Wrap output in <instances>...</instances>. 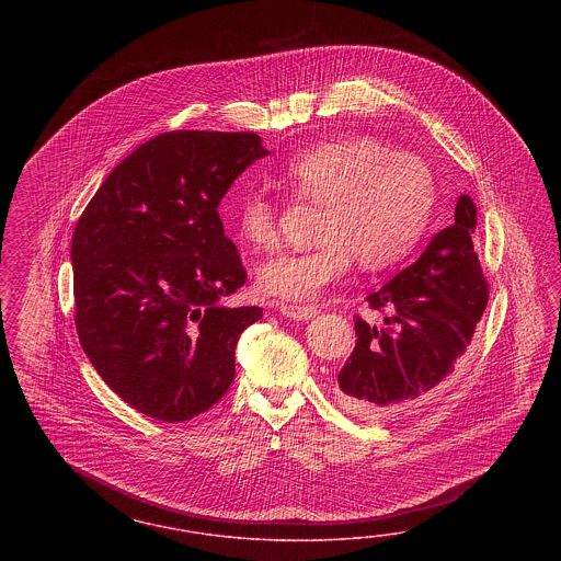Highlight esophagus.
<instances>
[{
  "label": "esophagus",
  "mask_w": 561,
  "mask_h": 561,
  "mask_svg": "<svg viewBox=\"0 0 561 561\" xmlns=\"http://www.w3.org/2000/svg\"><path fill=\"white\" fill-rule=\"evenodd\" d=\"M279 312L294 321H308L319 314V308L308 305H279Z\"/></svg>",
  "instance_id": "esophagus-1"
}]
</instances>
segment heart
<instances>
[{
	"instance_id": "1",
	"label": "heart",
	"mask_w": 561,
	"mask_h": 561,
	"mask_svg": "<svg viewBox=\"0 0 561 561\" xmlns=\"http://www.w3.org/2000/svg\"><path fill=\"white\" fill-rule=\"evenodd\" d=\"M277 181L302 204L321 205L317 247L263 263L256 286L286 302L312 300L350 270H385L417 247L436 204L434 172L420 156L382 139L350 136L294 153ZM230 224L253 251L277 244V207L263 188L238 195Z\"/></svg>"
}]
</instances>
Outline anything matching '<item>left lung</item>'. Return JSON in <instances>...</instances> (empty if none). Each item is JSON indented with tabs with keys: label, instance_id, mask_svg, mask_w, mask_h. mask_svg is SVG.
Returning a JSON list of instances; mask_svg holds the SVG:
<instances>
[{
	"label": "left lung",
	"instance_id": "obj_1",
	"mask_svg": "<svg viewBox=\"0 0 561 561\" xmlns=\"http://www.w3.org/2000/svg\"><path fill=\"white\" fill-rule=\"evenodd\" d=\"M477 209L460 195L455 221L422 256L368 296L382 324L356 317V347L337 374L341 405L364 420L424 403L471 345L490 288L473 249Z\"/></svg>",
	"mask_w": 561,
	"mask_h": 561
}]
</instances>
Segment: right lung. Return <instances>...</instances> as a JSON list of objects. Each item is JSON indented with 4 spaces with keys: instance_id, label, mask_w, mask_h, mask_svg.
<instances>
[{
    "instance_id": "obj_1",
    "label": "right lung",
    "mask_w": 561,
    "mask_h": 561,
    "mask_svg": "<svg viewBox=\"0 0 561 561\" xmlns=\"http://www.w3.org/2000/svg\"><path fill=\"white\" fill-rule=\"evenodd\" d=\"M256 134L169 131L121 160L71 238L76 329L102 380L139 413L185 422L234 380L240 333L263 308L244 286L218 205L255 160Z\"/></svg>"
}]
</instances>
